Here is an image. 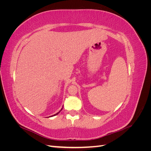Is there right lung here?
<instances>
[{
	"label": "right lung",
	"instance_id": "obj_1",
	"mask_svg": "<svg viewBox=\"0 0 151 151\" xmlns=\"http://www.w3.org/2000/svg\"><path fill=\"white\" fill-rule=\"evenodd\" d=\"M62 109H61V110H62ZM61 110H60V111H58V113H56V114H55V115H52V116H55V115H58V113H60V111H61Z\"/></svg>",
	"mask_w": 151,
	"mask_h": 151
}]
</instances>
